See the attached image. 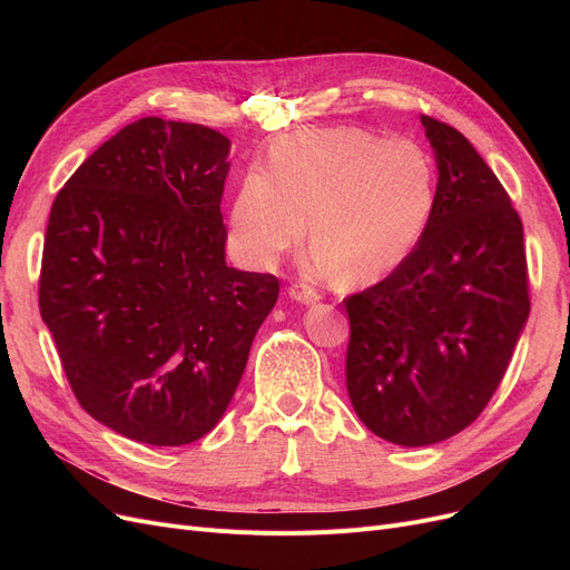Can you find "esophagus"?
I'll list each match as a JSON object with an SVG mask.
<instances>
[{"mask_svg": "<svg viewBox=\"0 0 570 570\" xmlns=\"http://www.w3.org/2000/svg\"><path fill=\"white\" fill-rule=\"evenodd\" d=\"M289 297L295 302H302V304H314L321 299V292L306 283H295L289 287Z\"/></svg>", "mask_w": 570, "mask_h": 570, "instance_id": "obj_1", "label": "esophagus"}]
</instances>
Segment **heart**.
<instances>
[{
  "label": "heart",
  "mask_w": 570,
  "mask_h": 570,
  "mask_svg": "<svg viewBox=\"0 0 570 570\" xmlns=\"http://www.w3.org/2000/svg\"><path fill=\"white\" fill-rule=\"evenodd\" d=\"M435 212V168L411 140L358 128L287 135L252 168L230 212L233 239L249 264L268 268L306 235L314 266L347 285H371L400 268Z\"/></svg>",
  "instance_id": "heart-1"
}]
</instances>
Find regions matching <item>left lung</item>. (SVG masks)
<instances>
[{"label":"left lung","mask_w":570,"mask_h":570,"mask_svg":"<svg viewBox=\"0 0 570 570\" xmlns=\"http://www.w3.org/2000/svg\"><path fill=\"white\" fill-rule=\"evenodd\" d=\"M421 124L440 170L433 218L400 268L344 299L352 406L402 446L480 416L530 314L523 223L504 185L456 128Z\"/></svg>","instance_id":"8db88e82"}]
</instances>
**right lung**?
<instances>
[{
  "label": "right lung",
  "mask_w": 570,
  "mask_h": 570,
  "mask_svg": "<svg viewBox=\"0 0 570 570\" xmlns=\"http://www.w3.org/2000/svg\"><path fill=\"white\" fill-rule=\"evenodd\" d=\"M230 140L147 116L80 164L51 204L40 314L78 404L124 438L180 446L226 413L271 273L226 264Z\"/></svg>",
  "instance_id": "1"
}]
</instances>
